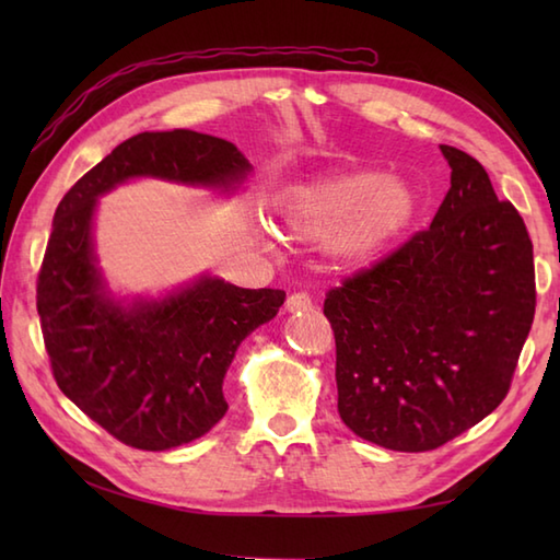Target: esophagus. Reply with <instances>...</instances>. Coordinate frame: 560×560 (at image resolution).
<instances>
[{"instance_id": "1", "label": "esophagus", "mask_w": 560, "mask_h": 560, "mask_svg": "<svg viewBox=\"0 0 560 560\" xmlns=\"http://www.w3.org/2000/svg\"><path fill=\"white\" fill-rule=\"evenodd\" d=\"M313 307V299L307 295L305 291H299V293H291L287 299V311L289 313H301V311H311Z\"/></svg>"}]
</instances>
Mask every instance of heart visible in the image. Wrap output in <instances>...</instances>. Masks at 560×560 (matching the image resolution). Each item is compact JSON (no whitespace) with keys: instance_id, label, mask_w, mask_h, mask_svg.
<instances>
[{"instance_id":"1","label":"heart","mask_w":560,"mask_h":560,"mask_svg":"<svg viewBox=\"0 0 560 560\" xmlns=\"http://www.w3.org/2000/svg\"><path fill=\"white\" fill-rule=\"evenodd\" d=\"M281 217L303 235H327V249L343 265H363L413 221L416 197L397 177L337 171L291 187Z\"/></svg>"}]
</instances>
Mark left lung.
Masks as SVG:
<instances>
[{
	"instance_id": "1",
	"label": "left lung",
	"mask_w": 560,
	"mask_h": 560,
	"mask_svg": "<svg viewBox=\"0 0 560 560\" xmlns=\"http://www.w3.org/2000/svg\"><path fill=\"white\" fill-rule=\"evenodd\" d=\"M440 151L452 175L431 229L325 299L341 421L399 452L445 445L505 399L537 307L525 221L477 159Z\"/></svg>"
}]
</instances>
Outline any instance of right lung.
I'll return each mask as SVG.
<instances>
[{
  "label": "right lung",
  "instance_id": "add662e5",
  "mask_svg": "<svg viewBox=\"0 0 560 560\" xmlns=\"http://www.w3.org/2000/svg\"><path fill=\"white\" fill-rule=\"evenodd\" d=\"M247 171L225 139L141 132L93 165L55 211L35 289L45 351L59 389L129 447L171 450L211 431L229 409L221 385L235 349L287 293L205 277L163 301L113 303L91 247L96 197L137 175L231 187Z\"/></svg>",
  "mask_w": 560,
  "mask_h": 560
}]
</instances>
